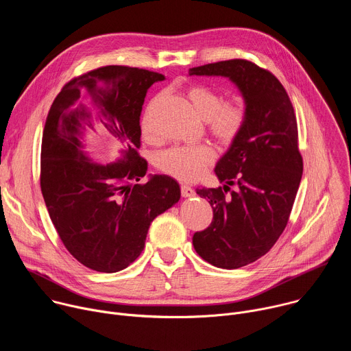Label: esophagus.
Wrapping results in <instances>:
<instances>
[{
  "mask_svg": "<svg viewBox=\"0 0 351 351\" xmlns=\"http://www.w3.org/2000/svg\"><path fill=\"white\" fill-rule=\"evenodd\" d=\"M180 191H182L183 197H193L195 194L194 190L190 186H187V184H182L180 186Z\"/></svg>",
  "mask_w": 351,
  "mask_h": 351,
  "instance_id": "obj_1",
  "label": "esophagus"
}]
</instances>
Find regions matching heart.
<instances>
[{
	"label": "heart",
	"instance_id": "1",
	"mask_svg": "<svg viewBox=\"0 0 351 351\" xmlns=\"http://www.w3.org/2000/svg\"><path fill=\"white\" fill-rule=\"evenodd\" d=\"M187 97L197 115L207 122L210 134L223 145L233 144L240 136L245 121L247 110L243 99L233 98L223 101V95L210 87L193 86ZM147 141H157L148 112L141 125ZM215 161L214 148L208 144L178 145L162 152L157 158L158 168L169 176L183 182H193L204 173Z\"/></svg>",
	"mask_w": 351,
	"mask_h": 351
}]
</instances>
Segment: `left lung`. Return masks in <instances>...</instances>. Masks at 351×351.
Segmentation results:
<instances>
[{
    "label": "left lung",
    "instance_id": "obj_1",
    "mask_svg": "<svg viewBox=\"0 0 351 351\" xmlns=\"http://www.w3.org/2000/svg\"><path fill=\"white\" fill-rule=\"evenodd\" d=\"M189 75L229 77L244 98L245 125L215 167L223 187L197 189L213 207V222L193 236L203 260L236 269L265 256L287 225L303 175L295 114L282 83L254 62L221 61Z\"/></svg>",
    "mask_w": 351,
    "mask_h": 351
}]
</instances>
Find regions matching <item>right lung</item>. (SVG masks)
<instances>
[{
    "instance_id": "obj_1",
    "label": "right lung",
    "mask_w": 351,
    "mask_h": 351,
    "mask_svg": "<svg viewBox=\"0 0 351 351\" xmlns=\"http://www.w3.org/2000/svg\"><path fill=\"white\" fill-rule=\"evenodd\" d=\"M164 79L138 68H98L68 82L48 112L41 193L64 245L93 271L112 274L129 267L143 252L149 225L180 198L179 183L168 175L137 183L147 172L137 152L141 107L147 90ZM82 89L92 95L112 134L127 144L118 163L93 165L81 152L80 121L89 117L78 104Z\"/></svg>"
}]
</instances>
